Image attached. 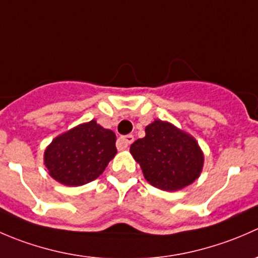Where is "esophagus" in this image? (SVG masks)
Instances as JSON below:
<instances>
[{"instance_id": "1", "label": "esophagus", "mask_w": 258, "mask_h": 258, "mask_svg": "<svg viewBox=\"0 0 258 258\" xmlns=\"http://www.w3.org/2000/svg\"><path fill=\"white\" fill-rule=\"evenodd\" d=\"M134 142V136L132 135H127V136H122L117 140V148L118 150H124L128 147L130 144Z\"/></svg>"}]
</instances>
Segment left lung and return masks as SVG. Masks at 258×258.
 <instances>
[{
    "instance_id": "obj_1",
    "label": "left lung",
    "mask_w": 258,
    "mask_h": 258,
    "mask_svg": "<svg viewBox=\"0 0 258 258\" xmlns=\"http://www.w3.org/2000/svg\"><path fill=\"white\" fill-rule=\"evenodd\" d=\"M145 132L130 152L148 183L163 191H178L200 177L204 152L191 135L161 119L148 124Z\"/></svg>"
}]
</instances>
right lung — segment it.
Wrapping results in <instances>:
<instances>
[{"label":"right lung","instance_id":"1","mask_svg":"<svg viewBox=\"0 0 258 258\" xmlns=\"http://www.w3.org/2000/svg\"><path fill=\"white\" fill-rule=\"evenodd\" d=\"M117 153L116 135L95 119L57 136L43 160L49 176L66 186H82L105 171Z\"/></svg>","mask_w":258,"mask_h":258}]
</instances>
